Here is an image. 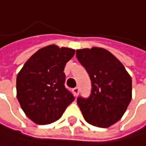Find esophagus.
Listing matches in <instances>:
<instances>
[{"instance_id": "esophagus-1", "label": "esophagus", "mask_w": 146, "mask_h": 146, "mask_svg": "<svg viewBox=\"0 0 146 146\" xmlns=\"http://www.w3.org/2000/svg\"><path fill=\"white\" fill-rule=\"evenodd\" d=\"M72 92H74V96H77V95L79 94V92H80V88L78 87H76V88H74V89H72Z\"/></svg>"}]
</instances>
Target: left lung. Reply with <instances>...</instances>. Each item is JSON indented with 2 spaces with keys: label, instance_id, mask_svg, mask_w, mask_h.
<instances>
[{
  "label": "left lung",
  "instance_id": "8db88e82",
  "mask_svg": "<svg viewBox=\"0 0 146 146\" xmlns=\"http://www.w3.org/2000/svg\"><path fill=\"white\" fill-rule=\"evenodd\" d=\"M76 57L88 72L92 86L88 98H77L84 118L94 126L110 127L120 120L131 101V78L120 61L105 49L77 50Z\"/></svg>",
  "mask_w": 146,
  "mask_h": 146
}]
</instances>
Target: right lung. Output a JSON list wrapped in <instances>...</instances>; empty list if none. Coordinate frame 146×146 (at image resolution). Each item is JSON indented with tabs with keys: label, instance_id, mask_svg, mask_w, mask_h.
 I'll return each instance as SVG.
<instances>
[{
	"label": "right lung",
	"instance_id": "add662e5",
	"mask_svg": "<svg viewBox=\"0 0 146 146\" xmlns=\"http://www.w3.org/2000/svg\"><path fill=\"white\" fill-rule=\"evenodd\" d=\"M74 49L57 45L44 47L34 53L16 78L17 99L26 115L37 124L58 120L74 101L66 87L65 66L74 57Z\"/></svg>",
	"mask_w": 146,
	"mask_h": 146
}]
</instances>
